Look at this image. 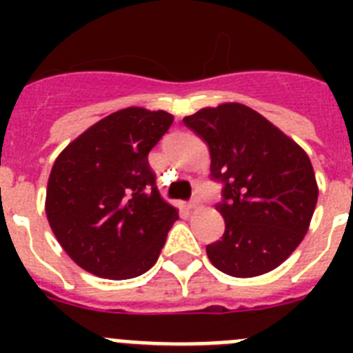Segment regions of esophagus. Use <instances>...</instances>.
Returning a JSON list of instances; mask_svg holds the SVG:
<instances>
[{"mask_svg": "<svg viewBox=\"0 0 353 353\" xmlns=\"http://www.w3.org/2000/svg\"><path fill=\"white\" fill-rule=\"evenodd\" d=\"M199 205H201V198H199L198 194H196V196H192V198H191V201H189V208H198Z\"/></svg>", "mask_w": 353, "mask_h": 353, "instance_id": "34e87169", "label": "esophagus"}]
</instances>
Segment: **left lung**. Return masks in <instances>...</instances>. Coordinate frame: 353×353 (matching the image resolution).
<instances>
[{
    "mask_svg": "<svg viewBox=\"0 0 353 353\" xmlns=\"http://www.w3.org/2000/svg\"><path fill=\"white\" fill-rule=\"evenodd\" d=\"M210 150V176L223 183V236L207 245L215 269L233 277L270 272L304 239L318 199L311 161L297 143L244 104L183 118Z\"/></svg>",
    "mask_w": 353,
    "mask_h": 353,
    "instance_id": "obj_1",
    "label": "left lung"
}]
</instances>
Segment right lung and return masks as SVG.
<instances>
[{"mask_svg": "<svg viewBox=\"0 0 353 353\" xmlns=\"http://www.w3.org/2000/svg\"><path fill=\"white\" fill-rule=\"evenodd\" d=\"M173 114L120 109L54 161L46 214L68 256L99 277L130 279L157 261L179 210L161 198L148 154Z\"/></svg>", "mask_w": 353, "mask_h": 353, "instance_id": "obj_1", "label": "right lung"}]
</instances>
